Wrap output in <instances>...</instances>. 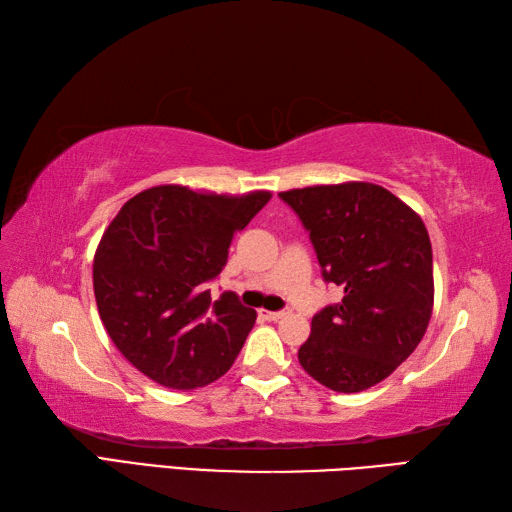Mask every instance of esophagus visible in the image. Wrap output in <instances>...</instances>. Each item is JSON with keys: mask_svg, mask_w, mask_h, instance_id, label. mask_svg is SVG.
I'll return each mask as SVG.
<instances>
[{"mask_svg": "<svg viewBox=\"0 0 512 512\" xmlns=\"http://www.w3.org/2000/svg\"><path fill=\"white\" fill-rule=\"evenodd\" d=\"M288 314V310H259V317H264V319H268V321H279V319H284Z\"/></svg>", "mask_w": 512, "mask_h": 512, "instance_id": "34e87169", "label": "esophagus"}]
</instances>
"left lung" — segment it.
I'll list each match as a JSON object with an SVG mask.
<instances>
[{"mask_svg": "<svg viewBox=\"0 0 512 512\" xmlns=\"http://www.w3.org/2000/svg\"><path fill=\"white\" fill-rule=\"evenodd\" d=\"M343 299L312 317L299 363L343 394L374 387L416 350L433 308V255L420 217L372 182L279 193Z\"/></svg>", "mask_w": 512, "mask_h": 512, "instance_id": "1", "label": "left lung"}]
</instances>
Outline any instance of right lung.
I'll list each match as a JSON object with an SVG mask.
<instances>
[{"mask_svg":"<svg viewBox=\"0 0 512 512\" xmlns=\"http://www.w3.org/2000/svg\"><path fill=\"white\" fill-rule=\"evenodd\" d=\"M268 191L215 195L162 184L134 195L94 255V297L114 345L158 385L195 389L228 372L257 314L235 292L211 301L233 235Z\"/></svg>","mask_w":512,"mask_h":512,"instance_id":"1","label":"right lung"}]
</instances>
